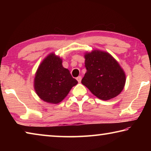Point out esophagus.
Masks as SVG:
<instances>
[{"instance_id":"1","label":"esophagus","mask_w":151,"mask_h":151,"mask_svg":"<svg viewBox=\"0 0 151 151\" xmlns=\"http://www.w3.org/2000/svg\"><path fill=\"white\" fill-rule=\"evenodd\" d=\"M76 80H77V81L78 82V83H81V81L82 80V77H81V76H78L77 78H76Z\"/></svg>"}]
</instances>
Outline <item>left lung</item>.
Returning <instances> with one entry per match:
<instances>
[{"instance_id": "obj_1", "label": "left lung", "mask_w": 151, "mask_h": 151, "mask_svg": "<svg viewBox=\"0 0 151 151\" xmlns=\"http://www.w3.org/2000/svg\"><path fill=\"white\" fill-rule=\"evenodd\" d=\"M86 73L81 83L97 98L107 101L119 95L126 83V75L109 52L94 50L85 52Z\"/></svg>"}]
</instances>
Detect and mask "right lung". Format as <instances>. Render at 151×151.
Listing matches in <instances>:
<instances>
[{
  "label": "right lung",
  "mask_w": 151,
  "mask_h": 151,
  "mask_svg": "<svg viewBox=\"0 0 151 151\" xmlns=\"http://www.w3.org/2000/svg\"><path fill=\"white\" fill-rule=\"evenodd\" d=\"M60 57L51 52L40 64L35 73L34 88L43 101L51 104L60 103L78 81L70 71L63 67Z\"/></svg>",
  "instance_id": "right-lung-1"
}]
</instances>
